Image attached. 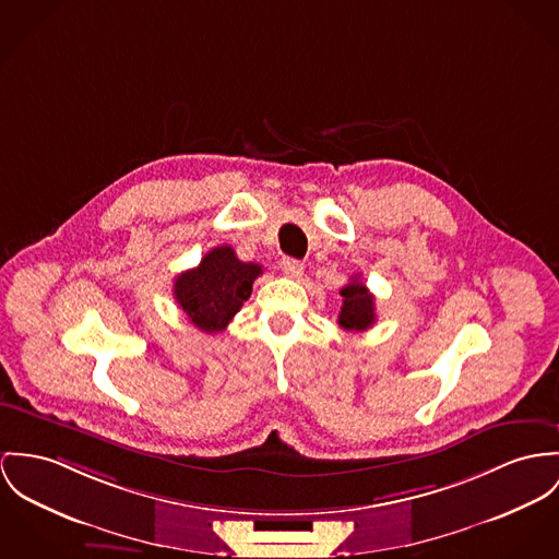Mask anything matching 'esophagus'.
<instances>
[{"label":"esophagus","instance_id":"1","mask_svg":"<svg viewBox=\"0 0 559 559\" xmlns=\"http://www.w3.org/2000/svg\"><path fill=\"white\" fill-rule=\"evenodd\" d=\"M281 270H283L289 278H300L301 274H304V263H301L300 259L283 258V261H281Z\"/></svg>","mask_w":559,"mask_h":559}]
</instances>
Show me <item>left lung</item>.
<instances>
[{
    "label": "left lung",
    "instance_id": "8db88e82",
    "mask_svg": "<svg viewBox=\"0 0 559 559\" xmlns=\"http://www.w3.org/2000/svg\"><path fill=\"white\" fill-rule=\"evenodd\" d=\"M343 306L338 314V325L348 332H364L374 325L377 312H374V296L370 289L361 283L359 276L350 278V283L341 289Z\"/></svg>",
    "mask_w": 559,
    "mask_h": 559
}]
</instances>
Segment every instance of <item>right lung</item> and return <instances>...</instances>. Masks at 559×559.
Returning <instances> with one entry per match:
<instances>
[{
  "label": "right lung",
  "mask_w": 559,
  "mask_h": 559,
  "mask_svg": "<svg viewBox=\"0 0 559 559\" xmlns=\"http://www.w3.org/2000/svg\"><path fill=\"white\" fill-rule=\"evenodd\" d=\"M259 263H245L231 247H216L198 267L176 276L174 298L187 319L202 332L216 334L227 328L242 304L251 298L261 274Z\"/></svg>",
  "instance_id": "right-lung-1"
}]
</instances>
